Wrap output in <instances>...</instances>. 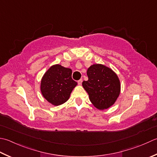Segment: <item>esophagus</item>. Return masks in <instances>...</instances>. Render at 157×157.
Listing matches in <instances>:
<instances>
[{"instance_id": "esophagus-1", "label": "esophagus", "mask_w": 157, "mask_h": 157, "mask_svg": "<svg viewBox=\"0 0 157 157\" xmlns=\"http://www.w3.org/2000/svg\"><path fill=\"white\" fill-rule=\"evenodd\" d=\"M78 85H79V86L82 85V79H79V80H78Z\"/></svg>"}]
</instances>
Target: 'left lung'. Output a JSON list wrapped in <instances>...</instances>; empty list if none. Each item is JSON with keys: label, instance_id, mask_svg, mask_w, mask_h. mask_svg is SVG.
I'll return each mask as SVG.
<instances>
[{"label": "left lung", "instance_id": "left-lung-1", "mask_svg": "<svg viewBox=\"0 0 157 157\" xmlns=\"http://www.w3.org/2000/svg\"><path fill=\"white\" fill-rule=\"evenodd\" d=\"M88 81L82 86L93 105L100 110L114 104L121 93V82L116 73L103 64H94L87 70Z\"/></svg>", "mask_w": 157, "mask_h": 157}]
</instances>
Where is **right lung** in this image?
<instances>
[{"instance_id":"add662e5","label":"right lung","mask_w":157,"mask_h":157,"mask_svg":"<svg viewBox=\"0 0 157 157\" xmlns=\"http://www.w3.org/2000/svg\"><path fill=\"white\" fill-rule=\"evenodd\" d=\"M71 75L72 70L69 68L58 64L52 65L41 79L40 88L43 97L55 106L65 103L78 84Z\"/></svg>"}]
</instances>
